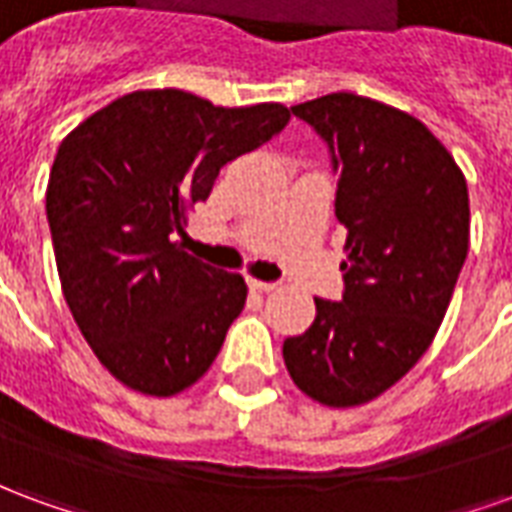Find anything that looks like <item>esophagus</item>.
<instances>
[{
  "label": "esophagus",
  "instance_id": "34e87169",
  "mask_svg": "<svg viewBox=\"0 0 512 512\" xmlns=\"http://www.w3.org/2000/svg\"><path fill=\"white\" fill-rule=\"evenodd\" d=\"M246 282H249V288L257 290V293H268V290L277 288L274 282H263V279H255V277H249V279H246Z\"/></svg>",
  "mask_w": 512,
  "mask_h": 512
}]
</instances>
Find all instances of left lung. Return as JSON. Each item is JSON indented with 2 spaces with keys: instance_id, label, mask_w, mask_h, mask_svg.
Masks as SVG:
<instances>
[{
  "instance_id": "left-lung-1",
  "label": "left lung",
  "mask_w": 512,
  "mask_h": 512,
  "mask_svg": "<svg viewBox=\"0 0 512 512\" xmlns=\"http://www.w3.org/2000/svg\"><path fill=\"white\" fill-rule=\"evenodd\" d=\"M332 147L345 224L343 301L282 345L293 384L329 408L365 406L417 365L469 252V191L450 150L395 106L332 93L293 106Z\"/></svg>"
}]
</instances>
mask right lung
Here are the masks:
<instances>
[{
	"label": "right lung",
	"mask_w": 512,
	"mask_h": 512,
	"mask_svg": "<svg viewBox=\"0 0 512 512\" xmlns=\"http://www.w3.org/2000/svg\"><path fill=\"white\" fill-rule=\"evenodd\" d=\"M282 104L134 90L62 139L46 189L62 296L98 362L134 392L197 384L246 304L241 274L183 252L219 169L285 128Z\"/></svg>",
	"instance_id": "1"
}]
</instances>
